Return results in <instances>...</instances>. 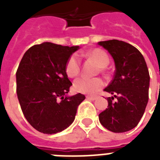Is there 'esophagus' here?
I'll list each match as a JSON object with an SVG mask.
<instances>
[{"mask_svg": "<svg viewBox=\"0 0 160 160\" xmlns=\"http://www.w3.org/2000/svg\"><path fill=\"white\" fill-rule=\"evenodd\" d=\"M86 98H87L88 100H96L98 98L97 95H87L86 96Z\"/></svg>", "mask_w": 160, "mask_h": 160, "instance_id": "1", "label": "esophagus"}]
</instances>
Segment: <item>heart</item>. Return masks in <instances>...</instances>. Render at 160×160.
I'll return each instance as SVG.
<instances>
[{
  "instance_id": "heart-1",
  "label": "heart",
  "mask_w": 160,
  "mask_h": 160,
  "mask_svg": "<svg viewBox=\"0 0 160 160\" xmlns=\"http://www.w3.org/2000/svg\"><path fill=\"white\" fill-rule=\"evenodd\" d=\"M101 68L106 67L109 62V58L105 51L101 49H94L87 54ZM80 70V60L77 55H71L65 65V72L69 77H75ZM105 86V82L100 78L80 77L74 82V89L76 92L94 95Z\"/></svg>"
}]
</instances>
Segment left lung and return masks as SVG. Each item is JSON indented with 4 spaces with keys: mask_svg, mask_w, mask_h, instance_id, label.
Returning <instances> with one entry per match:
<instances>
[{
    "mask_svg": "<svg viewBox=\"0 0 160 160\" xmlns=\"http://www.w3.org/2000/svg\"><path fill=\"white\" fill-rule=\"evenodd\" d=\"M114 60V78L105 91L108 108L99 114L100 124L109 131L123 133L134 129L143 116L149 100V74L138 49L118 40L98 42ZM116 98L117 100L112 102Z\"/></svg>",
    "mask_w": 160,
    "mask_h": 160,
    "instance_id": "1",
    "label": "left lung"
}]
</instances>
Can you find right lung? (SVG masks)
Listing matches in <instances>:
<instances>
[{"mask_svg": "<svg viewBox=\"0 0 160 160\" xmlns=\"http://www.w3.org/2000/svg\"><path fill=\"white\" fill-rule=\"evenodd\" d=\"M79 46L44 42L26 51L16 71V93L24 116L43 134L61 132L72 124L82 94L66 96L72 85L65 72Z\"/></svg>", "mask_w": 160, "mask_h": 160, "instance_id": "obj_1", "label": "right lung"}]
</instances>
